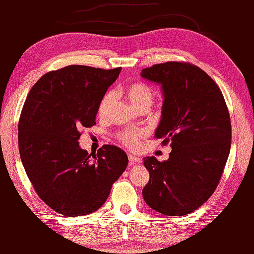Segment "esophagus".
Returning a JSON list of instances; mask_svg holds the SVG:
<instances>
[{
	"instance_id": "34e87169",
	"label": "esophagus",
	"mask_w": 254,
	"mask_h": 254,
	"mask_svg": "<svg viewBox=\"0 0 254 254\" xmlns=\"http://www.w3.org/2000/svg\"><path fill=\"white\" fill-rule=\"evenodd\" d=\"M128 161H130V165H136L142 163V159L139 157H136L134 155H128Z\"/></svg>"
}]
</instances>
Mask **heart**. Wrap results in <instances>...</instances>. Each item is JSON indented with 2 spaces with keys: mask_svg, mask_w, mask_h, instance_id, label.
<instances>
[{
  "mask_svg": "<svg viewBox=\"0 0 254 254\" xmlns=\"http://www.w3.org/2000/svg\"><path fill=\"white\" fill-rule=\"evenodd\" d=\"M126 96L130 100L131 104L136 109L142 108H149L154 100V91L149 85L143 82H134L126 88ZM116 96L113 91H107L102 97L98 105V115L99 117H105L108 115L110 108L115 102ZM145 131L136 130V128H128L118 133V139L123 146L130 149H134L138 146V143L142 137L145 136Z\"/></svg>",
  "mask_w": 254,
  "mask_h": 254,
  "instance_id": "1",
  "label": "heart"
}]
</instances>
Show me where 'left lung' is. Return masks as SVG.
I'll use <instances>...</instances> for the list:
<instances>
[{"label":"left lung","instance_id":"left-lung-1","mask_svg":"<svg viewBox=\"0 0 254 254\" xmlns=\"http://www.w3.org/2000/svg\"><path fill=\"white\" fill-rule=\"evenodd\" d=\"M141 75L163 88L155 136L172 148L168 160L144 158L149 181L143 197L161 214L183 216L206 202L218 186L231 145L228 108L217 84L194 64H154Z\"/></svg>","mask_w":254,"mask_h":254}]
</instances>
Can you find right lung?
<instances>
[{
    "label": "right lung",
    "instance_id": "1",
    "mask_svg": "<svg viewBox=\"0 0 254 254\" xmlns=\"http://www.w3.org/2000/svg\"><path fill=\"white\" fill-rule=\"evenodd\" d=\"M121 67L68 65L32 86L18 122L21 163L36 193L64 216L101 207L128 159L121 148L104 145L96 154L79 147L84 127L96 124L98 105Z\"/></svg>",
    "mask_w": 254,
    "mask_h": 254
}]
</instances>
